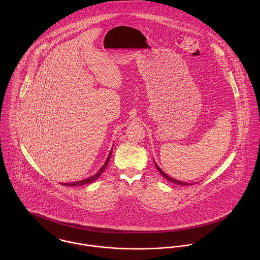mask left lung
Returning a JSON list of instances; mask_svg holds the SVG:
<instances>
[{"mask_svg": "<svg viewBox=\"0 0 260 260\" xmlns=\"http://www.w3.org/2000/svg\"><path fill=\"white\" fill-rule=\"evenodd\" d=\"M155 166H156V168H157V170L159 171V173H161V175L164 177V178H166L168 181H170V182H172V183H174V184H177V185H192V184H190V183H186V182H182V181H179V180H176V179H174V178H172V177H170V176H168L165 172H163L162 170H161V168L160 167H158V165L155 163Z\"/></svg>", "mask_w": 260, "mask_h": 260, "instance_id": "1", "label": "left lung"}]
</instances>
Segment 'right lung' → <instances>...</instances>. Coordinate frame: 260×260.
<instances>
[{
	"label": "right lung",
	"mask_w": 260,
	"mask_h": 260,
	"mask_svg": "<svg viewBox=\"0 0 260 260\" xmlns=\"http://www.w3.org/2000/svg\"><path fill=\"white\" fill-rule=\"evenodd\" d=\"M112 154V150L110 151V153H109V156L107 157V160L105 161V164L102 166V168L96 173V174H94L93 176H91V177H88V178H86V179H83V180H80V181H76V182H71V183H63L62 185H66V186H82L85 185V184H89V183H92V182H94L95 180H97L100 176H101V174L103 173V171L106 169V167H107V165H108V163H109V160H110V157H111Z\"/></svg>",
	"instance_id": "right-lung-1"
}]
</instances>
